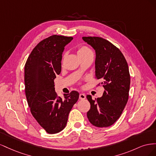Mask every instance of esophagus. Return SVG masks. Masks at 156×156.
<instances>
[{"mask_svg":"<svg viewBox=\"0 0 156 156\" xmlns=\"http://www.w3.org/2000/svg\"><path fill=\"white\" fill-rule=\"evenodd\" d=\"M85 98H86V96H85V94H84L81 93L79 94V99H80V100H84Z\"/></svg>","mask_w":156,"mask_h":156,"instance_id":"obj_1","label":"esophagus"}]
</instances>
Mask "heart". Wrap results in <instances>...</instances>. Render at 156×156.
Returning a JSON list of instances; mask_svg holds the SVG:
<instances>
[{
    "label": "heart",
    "instance_id": "1",
    "mask_svg": "<svg viewBox=\"0 0 156 156\" xmlns=\"http://www.w3.org/2000/svg\"><path fill=\"white\" fill-rule=\"evenodd\" d=\"M90 53H92V51L87 46L80 47L77 50V55L79 57H81V56H84Z\"/></svg>",
    "mask_w": 156,
    "mask_h": 156
}]
</instances>
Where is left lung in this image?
Returning a JSON list of instances; mask_svg holds the SVG:
<instances>
[{"label":"left lung","instance_id":"8db88e82","mask_svg":"<svg viewBox=\"0 0 156 156\" xmlns=\"http://www.w3.org/2000/svg\"><path fill=\"white\" fill-rule=\"evenodd\" d=\"M95 50V75L101 79L105 90L101 98H87L90 103L87 112L89 122L96 127L112 125L119 119L128 100L130 75L122 52L111 42L100 37H83Z\"/></svg>","mask_w":156,"mask_h":156}]
</instances>
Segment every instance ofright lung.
<instances>
[{
  "label": "right lung",
  "instance_id": "obj_1",
  "mask_svg": "<svg viewBox=\"0 0 156 156\" xmlns=\"http://www.w3.org/2000/svg\"><path fill=\"white\" fill-rule=\"evenodd\" d=\"M72 37L53 35L41 41L31 52L25 66V94L32 116L49 134L66 126L68 115L79 99L72 91L64 99L57 96L54 80L61 72L64 47Z\"/></svg>",
  "mask_w": 156,
  "mask_h": 156
}]
</instances>
